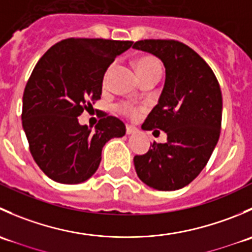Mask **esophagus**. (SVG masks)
<instances>
[{
    "instance_id": "esophagus-1",
    "label": "esophagus",
    "mask_w": 252,
    "mask_h": 252,
    "mask_svg": "<svg viewBox=\"0 0 252 252\" xmlns=\"http://www.w3.org/2000/svg\"><path fill=\"white\" fill-rule=\"evenodd\" d=\"M138 131V129L133 126H126V134H135Z\"/></svg>"
}]
</instances>
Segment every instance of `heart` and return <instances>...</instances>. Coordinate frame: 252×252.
<instances>
[{
	"label": "heart",
	"instance_id": "1",
	"mask_svg": "<svg viewBox=\"0 0 252 252\" xmlns=\"http://www.w3.org/2000/svg\"><path fill=\"white\" fill-rule=\"evenodd\" d=\"M135 68L139 77L149 74V73L152 72H161L159 62L157 61V58L152 57V56H144V57L138 58V60L135 61ZM107 73L108 70L106 72V75H107ZM106 75L105 78H103V81L106 80ZM117 111H118V113H121L122 116L134 118V117H138L139 114L141 113L142 108L136 107V106L131 105V103L129 102H121L119 105H117Z\"/></svg>",
	"mask_w": 252,
	"mask_h": 252
}]
</instances>
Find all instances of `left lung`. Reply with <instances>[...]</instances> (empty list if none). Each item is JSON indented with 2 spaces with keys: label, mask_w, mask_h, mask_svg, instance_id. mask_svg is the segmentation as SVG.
Returning <instances> with one entry per match:
<instances>
[{
  "label": "left lung",
  "mask_w": 252,
  "mask_h": 252,
  "mask_svg": "<svg viewBox=\"0 0 252 252\" xmlns=\"http://www.w3.org/2000/svg\"><path fill=\"white\" fill-rule=\"evenodd\" d=\"M133 48L163 62L166 81L158 103L142 128L167 133L166 144H154L134 157L142 183L162 191L182 189L205 168L222 126V93L210 65L177 40H140Z\"/></svg>",
  "instance_id": "1"
}]
</instances>
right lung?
Here are the masks:
<instances>
[{
  "label": "right lung",
  "instance_id": "obj_1",
  "mask_svg": "<svg viewBox=\"0 0 252 252\" xmlns=\"http://www.w3.org/2000/svg\"><path fill=\"white\" fill-rule=\"evenodd\" d=\"M131 45L69 37L48 48L32 69L23 94V129L34 161L55 182L88 180L106 142L126 134L123 122L105 112L94 130L78 117L100 100L105 72Z\"/></svg>",
  "mask_w": 252,
  "mask_h": 252
}]
</instances>
